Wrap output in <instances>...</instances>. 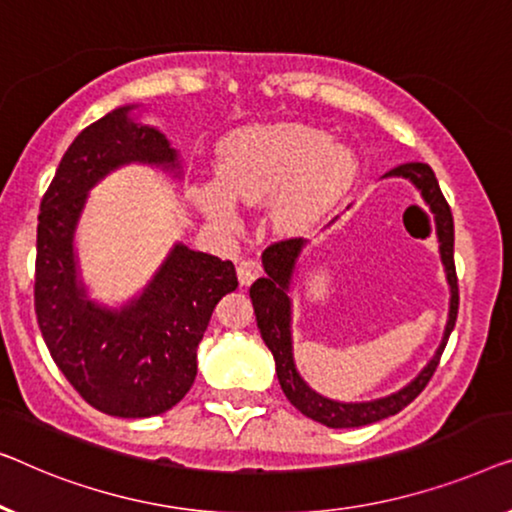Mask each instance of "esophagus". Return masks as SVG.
<instances>
[{
	"mask_svg": "<svg viewBox=\"0 0 512 512\" xmlns=\"http://www.w3.org/2000/svg\"><path fill=\"white\" fill-rule=\"evenodd\" d=\"M236 273H239V283L241 285H250L255 278L262 276V264H259L255 257H243Z\"/></svg>",
	"mask_w": 512,
	"mask_h": 512,
	"instance_id": "esophagus-1",
	"label": "esophagus"
}]
</instances>
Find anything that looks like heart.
<instances>
[{"instance_id":"b5f03b06","label":"heart","mask_w":512,"mask_h":512,"mask_svg":"<svg viewBox=\"0 0 512 512\" xmlns=\"http://www.w3.org/2000/svg\"><path fill=\"white\" fill-rule=\"evenodd\" d=\"M352 174V155L327 134L306 125L243 129L222 148L218 185L199 187L201 211L222 225H236L234 201L259 204L280 192L276 220L299 225L320 213Z\"/></svg>"}]
</instances>
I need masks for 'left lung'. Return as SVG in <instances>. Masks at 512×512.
Masks as SVG:
<instances>
[{
	"label": "left lung",
	"instance_id": "8db88e82",
	"mask_svg": "<svg viewBox=\"0 0 512 512\" xmlns=\"http://www.w3.org/2000/svg\"><path fill=\"white\" fill-rule=\"evenodd\" d=\"M385 176H401L408 178L417 190L422 192V199L427 201L429 211L434 213V229L441 243V259L445 266V276L450 283V313H448V325H445L443 343L438 345L436 355L431 357V362L420 371V376L403 387V390L390 394L385 399L376 401H362V403H341L331 401L322 394L313 392L301 376L294 369V357H292V331H290V280L294 264L301 248L306 246L304 239H285L278 243H271L264 250L262 264L266 276L257 278L253 287H250V299H253V308L257 315V327L262 334L266 348L271 350L273 359H276V373L278 383L283 387L285 397L297 410H301L311 420L325 424L331 429H350V427H364V424L385 420V417L397 415L420 394L427 383L434 376L438 362L448 343L450 331L455 329L457 311H459V285H457V271H455V222H452V211L445 201L441 187L431 171L429 164L424 162H406L387 171Z\"/></svg>",
	"mask_w": 512,
	"mask_h": 512
}]
</instances>
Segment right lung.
Returning <instances> with one entry per match:
<instances>
[{"instance_id": "obj_1", "label": "right lung", "mask_w": 512, "mask_h": 512, "mask_svg": "<svg viewBox=\"0 0 512 512\" xmlns=\"http://www.w3.org/2000/svg\"><path fill=\"white\" fill-rule=\"evenodd\" d=\"M132 109L122 106L85 127L43 194L34 311L57 369L92 408L115 417H153L192 387L197 345L213 308L239 280L229 259L176 243L146 290L120 311L85 297L74 232L88 192L129 162L178 169L167 136L129 120Z\"/></svg>"}]
</instances>
